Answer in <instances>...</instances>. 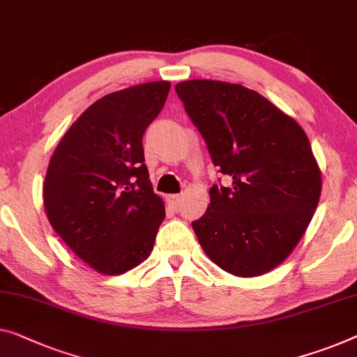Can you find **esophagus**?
<instances>
[{
  "mask_svg": "<svg viewBox=\"0 0 357 357\" xmlns=\"http://www.w3.org/2000/svg\"><path fill=\"white\" fill-rule=\"evenodd\" d=\"M167 200H168V204L172 205V206H178V205L181 204V200H183V195H179V194L168 195V197H167Z\"/></svg>",
  "mask_w": 357,
  "mask_h": 357,
  "instance_id": "esophagus-1",
  "label": "esophagus"
}]
</instances>
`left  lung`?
Listing matches in <instances>:
<instances>
[{
    "label": "left lung",
    "instance_id": "8db88e82",
    "mask_svg": "<svg viewBox=\"0 0 357 357\" xmlns=\"http://www.w3.org/2000/svg\"><path fill=\"white\" fill-rule=\"evenodd\" d=\"M211 160L231 188L213 185L192 222L213 263L237 278L269 273L294 252L321 197V169L306 132L253 89L216 79L176 86Z\"/></svg>",
    "mask_w": 357,
    "mask_h": 357
}]
</instances>
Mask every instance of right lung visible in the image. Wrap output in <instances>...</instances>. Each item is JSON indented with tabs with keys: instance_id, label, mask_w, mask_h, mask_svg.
I'll return each mask as SVG.
<instances>
[{
	"instance_id": "right-lung-1",
	"label": "right lung",
	"mask_w": 357,
	"mask_h": 357,
	"mask_svg": "<svg viewBox=\"0 0 357 357\" xmlns=\"http://www.w3.org/2000/svg\"><path fill=\"white\" fill-rule=\"evenodd\" d=\"M169 86L142 83L96 100L50 160L43 184L47 220L100 274H123L153 248L165 205L149 181L142 136L163 109Z\"/></svg>"
}]
</instances>
